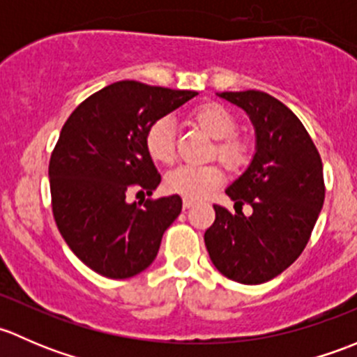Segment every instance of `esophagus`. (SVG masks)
Wrapping results in <instances>:
<instances>
[{"instance_id":"esophagus-1","label":"esophagus","mask_w":357,"mask_h":357,"mask_svg":"<svg viewBox=\"0 0 357 357\" xmlns=\"http://www.w3.org/2000/svg\"><path fill=\"white\" fill-rule=\"evenodd\" d=\"M193 204H195V200H193V199H186V197L183 199V207H185V208H190Z\"/></svg>"}]
</instances>
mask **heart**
Masks as SVG:
<instances>
[{
    "mask_svg": "<svg viewBox=\"0 0 357 357\" xmlns=\"http://www.w3.org/2000/svg\"><path fill=\"white\" fill-rule=\"evenodd\" d=\"M190 121L215 139L212 157H218L229 169L245 167L250 160V143L236 132L238 122L233 112L215 102L202 103L190 112ZM145 149L149 155L160 164L176 160L174 126L169 117H160L149 126L145 132ZM225 179V171L219 164L179 165L165 176L169 192L186 199H202L218 188Z\"/></svg>",
    "mask_w": 357,
    "mask_h": 357,
    "instance_id": "b5f03b06",
    "label": "heart"
}]
</instances>
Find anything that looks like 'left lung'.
<instances>
[{"mask_svg": "<svg viewBox=\"0 0 357 357\" xmlns=\"http://www.w3.org/2000/svg\"><path fill=\"white\" fill-rule=\"evenodd\" d=\"M222 98L250 115L257 152L226 190L235 214L214 205L215 219L204 240L219 273L259 285L285 271L302 254L325 202L323 162L297 115L264 91H225ZM243 204L252 214L243 216Z\"/></svg>", "mask_w": 357, "mask_h": 357, "instance_id": "8db88e82", "label": "left lung"}]
</instances>
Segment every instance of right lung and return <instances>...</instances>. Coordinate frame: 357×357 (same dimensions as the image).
<instances>
[{
  "mask_svg": "<svg viewBox=\"0 0 357 357\" xmlns=\"http://www.w3.org/2000/svg\"><path fill=\"white\" fill-rule=\"evenodd\" d=\"M197 91L119 81L79 103L50 157L52 211L70 250L98 275L124 280L149 268L162 235L181 212V197L152 195L160 174L145 132Z\"/></svg>",
  "mask_w": 357,
  "mask_h": 357,
  "instance_id": "right-lung-1",
  "label": "right lung"
}]
</instances>
